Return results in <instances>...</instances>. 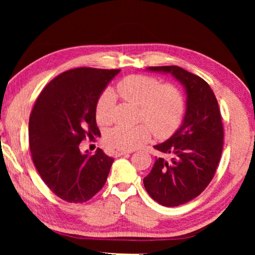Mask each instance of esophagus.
I'll return each mask as SVG.
<instances>
[{"label":"esophagus","instance_id":"34e87169","mask_svg":"<svg viewBox=\"0 0 255 255\" xmlns=\"http://www.w3.org/2000/svg\"><path fill=\"white\" fill-rule=\"evenodd\" d=\"M130 152H126V150H118V152L115 153V156L116 157H120V156H124V155H128Z\"/></svg>","mask_w":255,"mask_h":255}]
</instances>
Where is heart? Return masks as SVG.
Here are the masks:
<instances>
[{"instance_id":"heart-1","label":"heart","mask_w":255,"mask_h":255,"mask_svg":"<svg viewBox=\"0 0 255 255\" xmlns=\"http://www.w3.org/2000/svg\"><path fill=\"white\" fill-rule=\"evenodd\" d=\"M117 94L125 101L140 107L139 117L147 124L137 126L118 125L106 135L109 147L118 150H132L147 141L152 136V128L158 137L171 135L182 122L185 101L180 89L171 84L145 75L125 77L116 88ZM115 96L110 90L103 92L97 102L96 117L100 125L112 122V107Z\"/></svg>"}]
</instances>
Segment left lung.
Returning <instances> with one entry per match:
<instances>
[{"mask_svg":"<svg viewBox=\"0 0 255 255\" xmlns=\"http://www.w3.org/2000/svg\"><path fill=\"white\" fill-rule=\"evenodd\" d=\"M170 74L183 86L185 114L169 139L154 147L162 153L144 178L148 195L165 207L192 200L209 184L223 152L224 129L213 90L205 80L179 66L147 67Z\"/></svg>","mask_w":255,"mask_h":255,"instance_id":"obj_1","label":"left lung"}]
</instances>
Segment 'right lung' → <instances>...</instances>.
<instances>
[{
	"label": "right lung",
	"instance_id": "obj_1",
	"mask_svg": "<svg viewBox=\"0 0 255 255\" xmlns=\"http://www.w3.org/2000/svg\"><path fill=\"white\" fill-rule=\"evenodd\" d=\"M120 70L80 67L50 81L29 119V146L41 179L60 199L85 202L100 191L114 158L101 148L80 150L86 135L99 136L96 107Z\"/></svg>",
	"mask_w": 255,
	"mask_h": 255
}]
</instances>
